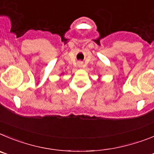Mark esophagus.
Segmentation results:
<instances>
[{
    "label": "esophagus",
    "mask_w": 154,
    "mask_h": 154,
    "mask_svg": "<svg viewBox=\"0 0 154 154\" xmlns=\"http://www.w3.org/2000/svg\"><path fill=\"white\" fill-rule=\"evenodd\" d=\"M78 67H83V63L82 62H78Z\"/></svg>",
    "instance_id": "obj_1"
}]
</instances>
